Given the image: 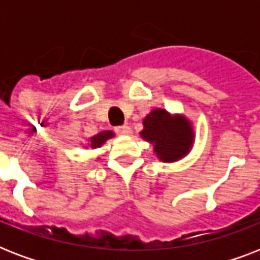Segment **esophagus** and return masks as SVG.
Instances as JSON below:
<instances>
[{"label": "esophagus", "instance_id": "obj_1", "mask_svg": "<svg viewBox=\"0 0 260 260\" xmlns=\"http://www.w3.org/2000/svg\"><path fill=\"white\" fill-rule=\"evenodd\" d=\"M114 131H116V134L118 135H129L131 134V128L128 125H120V126H116L114 128Z\"/></svg>", "mask_w": 260, "mask_h": 260}]
</instances>
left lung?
<instances>
[{
    "mask_svg": "<svg viewBox=\"0 0 260 260\" xmlns=\"http://www.w3.org/2000/svg\"><path fill=\"white\" fill-rule=\"evenodd\" d=\"M143 125L142 138L154 144V151L163 162H175L191 148L194 134L183 116H171L165 109H155L144 118Z\"/></svg>",
    "mask_w": 260,
    "mask_h": 260,
    "instance_id": "1",
    "label": "left lung"
}]
</instances>
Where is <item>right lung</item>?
I'll use <instances>...</instances> for the list:
<instances>
[{"mask_svg":"<svg viewBox=\"0 0 260 260\" xmlns=\"http://www.w3.org/2000/svg\"><path fill=\"white\" fill-rule=\"evenodd\" d=\"M113 136L114 134L112 131H102V132H100V134H97L95 136L89 139L87 146H89L90 148H98V147H101L108 139L113 138Z\"/></svg>","mask_w":260,"mask_h":260,"instance_id":"1","label":"right lung"}]
</instances>
